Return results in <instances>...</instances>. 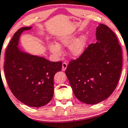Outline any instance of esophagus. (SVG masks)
<instances>
[{
	"label": "esophagus",
	"instance_id": "1",
	"mask_svg": "<svg viewBox=\"0 0 128 128\" xmlns=\"http://www.w3.org/2000/svg\"><path fill=\"white\" fill-rule=\"evenodd\" d=\"M67 66H68V64H67V63H66V62L63 63L62 70V71H65L66 69V68H67Z\"/></svg>",
	"mask_w": 128,
	"mask_h": 128
}]
</instances>
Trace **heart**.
I'll use <instances>...</instances> for the list:
<instances>
[{
	"label": "heart",
	"mask_w": 128,
	"mask_h": 128,
	"mask_svg": "<svg viewBox=\"0 0 128 128\" xmlns=\"http://www.w3.org/2000/svg\"><path fill=\"white\" fill-rule=\"evenodd\" d=\"M75 37L74 36H66L62 37L58 40L57 45H51L50 46V51L53 54L57 56H60L62 54V50L60 47L68 46L70 47V54L72 56L78 57L83 54L85 50L86 45V37L85 36H82L77 39L72 44V42L74 40Z\"/></svg>",
	"instance_id": "1"
}]
</instances>
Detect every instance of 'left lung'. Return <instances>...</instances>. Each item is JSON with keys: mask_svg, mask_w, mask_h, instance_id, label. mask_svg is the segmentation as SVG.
Segmentation results:
<instances>
[{"mask_svg": "<svg viewBox=\"0 0 128 128\" xmlns=\"http://www.w3.org/2000/svg\"><path fill=\"white\" fill-rule=\"evenodd\" d=\"M96 35L98 42L71 60L65 70L74 95L88 104L101 102L112 94L122 68V48L115 33L100 24Z\"/></svg>", "mask_w": 128, "mask_h": 128, "instance_id": "left-lung-1", "label": "left lung"}]
</instances>
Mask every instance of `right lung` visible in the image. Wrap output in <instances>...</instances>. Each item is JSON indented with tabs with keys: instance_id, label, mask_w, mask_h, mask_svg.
<instances>
[{
	"instance_id": "right-lung-1",
	"label": "right lung",
	"mask_w": 128,
	"mask_h": 128,
	"mask_svg": "<svg viewBox=\"0 0 128 128\" xmlns=\"http://www.w3.org/2000/svg\"><path fill=\"white\" fill-rule=\"evenodd\" d=\"M18 30L5 52L4 72L7 83L13 95L22 103L31 107H41L51 101L54 94V76L61 71L62 62H50L30 55L18 48L22 32Z\"/></svg>"
}]
</instances>
